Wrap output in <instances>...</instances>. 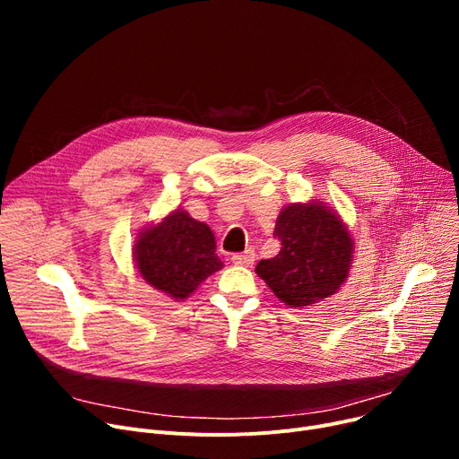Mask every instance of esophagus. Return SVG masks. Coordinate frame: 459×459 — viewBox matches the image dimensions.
Masks as SVG:
<instances>
[{
    "label": "esophagus",
    "instance_id": "1",
    "mask_svg": "<svg viewBox=\"0 0 459 459\" xmlns=\"http://www.w3.org/2000/svg\"><path fill=\"white\" fill-rule=\"evenodd\" d=\"M255 258H256V255H255V251H251V249H247V251H244V253L232 255V262H234V264H238V266H247V268L253 266Z\"/></svg>",
    "mask_w": 459,
    "mask_h": 459
}]
</instances>
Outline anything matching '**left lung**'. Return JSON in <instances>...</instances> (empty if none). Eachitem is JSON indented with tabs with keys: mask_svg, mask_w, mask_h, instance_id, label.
Wrapping results in <instances>:
<instances>
[{
	"mask_svg": "<svg viewBox=\"0 0 459 459\" xmlns=\"http://www.w3.org/2000/svg\"><path fill=\"white\" fill-rule=\"evenodd\" d=\"M281 251L256 264V275L288 307H308L331 298L344 284L353 239L341 215L322 201L284 206L275 232Z\"/></svg>",
	"mask_w": 459,
	"mask_h": 459,
	"instance_id": "1",
	"label": "left lung"
}]
</instances>
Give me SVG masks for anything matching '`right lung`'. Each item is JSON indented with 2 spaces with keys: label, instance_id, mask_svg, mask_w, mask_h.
I'll return each mask as SVG.
<instances>
[{
  "label": "right lung",
  "instance_id": "add662e5",
  "mask_svg": "<svg viewBox=\"0 0 459 459\" xmlns=\"http://www.w3.org/2000/svg\"><path fill=\"white\" fill-rule=\"evenodd\" d=\"M134 260L144 281L177 301L223 268L210 227L180 208L137 234Z\"/></svg>",
  "mask_w": 459,
  "mask_h": 459
}]
</instances>
